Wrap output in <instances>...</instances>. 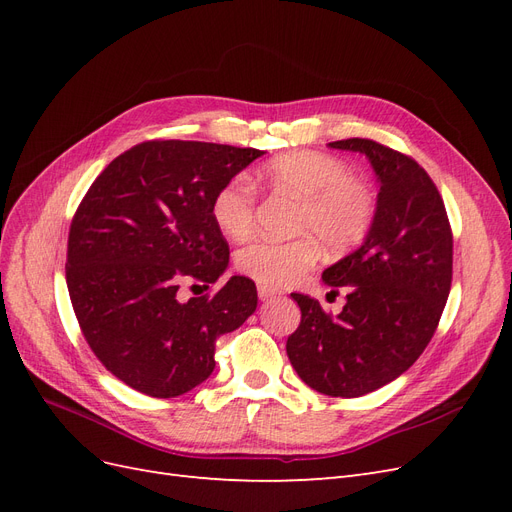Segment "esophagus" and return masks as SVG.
<instances>
[{
  "label": "esophagus",
  "mask_w": 512,
  "mask_h": 512,
  "mask_svg": "<svg viewBox=\"0 0 512 512\" xmlns=\"http://www.w3.org/2000/svg\"><path fill=\"white\" fill-rule=\"evenodd\" d=\"M277 292L275 288H269V286H262V284H258V297H260V301H269V299H273V297H277Z\"/></svg>",
  "instance_id": "1"
}]
</instances>
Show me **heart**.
Here are the masks:
<instances>
[{
	"mask_svg": "<svg viewBox=\"0 0 512 512\" xmlns=\"http://www.w3.org/2000/svg\"><path fill=\"white\" fill-rule=\"evenodd\" d=\"M271 190L301 200L292 241L254 239L237 252V269L254 282L282 288L299 282L318 260V238L333 252L359 245L374 224L376 194L342 158L320 151H290L273 158L260 173ZM256 196L243 177L226 181L215 192L211 215L228 239H243L254 226ZM312 234L317 238H309Z\"/></svg>",
	"mask_w": 512,
	"mask_h": 512,
	"instance_id": "1",
	"label": "heart"
}]
</instances>
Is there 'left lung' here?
Returning a JSON list of instances; mask_svg holds the SVG:
<instances>
[{"label": "left lung", "mask_w": 512, "mask_h": 512, "mask_svg": "<svg viewBox=\"0 0 512 512\" xmlns=\"http://www.w3.org/2000/svg\"><path fill=\"white\" fill-rule=\"evenodd\" d=\"M363 153L380 183L374 224L361 247L322 271L346 286L337 316L292 292L301 324L288 342L299 378L331 397H361L408 371L431 342L453 280V235L436 185L404 153L369 138L329 143ZM335 292V290H331Z\"/></svg>", "instance_id": "left-lung-1"}]
</instances>
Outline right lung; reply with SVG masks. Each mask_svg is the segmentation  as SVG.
<instances>
[{"label": "right lung", "mask_w": 512, "mask_h": 512, "mask_svg": "<svg viewBox=\"0 0 512 512\" xmlns=\"http://www.w3.org/2000/svg\"><path fill=\"white\" fill-rule=\"evenodd\" d=\"M260 149L149 141L121 153L91 183L68 237L66 284L89 348L121 382L177 397L215 367V339L256 312L252 280L179 299L183 280L207 288L228 267L213 196Z\"/></svg>", "instance_id": "right-lung-1"}]
</instances>
